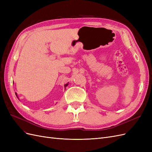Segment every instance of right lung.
Masks as SVG:
<instances>
[{
	"label": "right lung",
	"mask_w": 152,
	"mask_h": 152,
	"mask_svg": "<svg viewBox=\"0 0 152 152\" xmlns=\"http://www.w3.org/2000/svg\"><path fill=\"white\" fill-rule=\"evenodd\" d=\"M67 86H68V84H66V85H65V87ZM15 94H16V96H17V94H16V93H15ZM17 98H18V96H17Z\"/></svg>",
	"instance_id": "add662e5"
}]
</instances>
